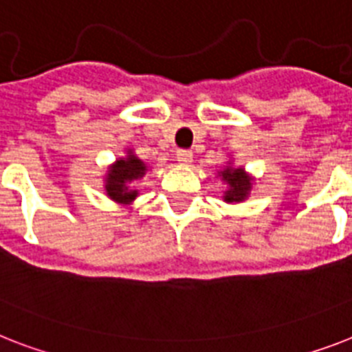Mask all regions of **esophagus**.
Returning a JSON list of instances; mask_svg holds the SVG:
<instances>
[{
  "instance_id": "1",
  "label": "esophagus",
  "mask_w": 352,
  "mask_h": 352,
  "mask_svg": "<svg viewBox=\"0 0 352 352\" xmlns=\"http://www.w3.org/2000/svg\"><path fill=\"white\" fill-rule=\"evenodd\" d=\"M177 161L181 162V164H184V166H188V164H191V161H193V153H191L190 150H179L177 151Z\"/></svg>"
}]
</instances>
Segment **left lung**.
Instances as JSON below:
<instances>
[{"label":"left lung","mask_w":352,"mask_h":352,"mask_svg":"<svg viewBox=\"0 0 352 352\" xmlns=\"http://www.w3.org/2000/svg\"><path fill=\"white\" fill-rule=\"evenodd\" d=\"M219 177L222 179V182L228 184V190L224 191L226 202H242L244 199H248L253 182H251V177L244 171V168H233L230 164L219 171Z\"/></svg>","instance_id":"obj_1"}]
</instances>
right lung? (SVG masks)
<instances>
[{"label": "right lung", "instance_id": "right-lung-1", "mask_svg": "<svg viewBox=\"0 0 352 352\" xmlns=\"http://www.w3.org/2000/svg\"><path fill=\"white\" fill-rule=\"evenodd\" d=\"M146 170V164L139 157L133 155L131 150H128L126 157H122L108 168L107 184H104L107 195L119 204H130L139 193L137 190H131L130 184L144 177Z\"/></svg>", "mask_w": 352, "mask_h": 352}]
</instances>
